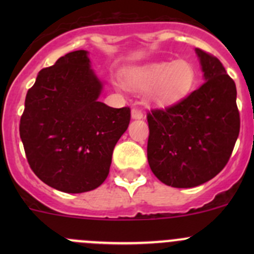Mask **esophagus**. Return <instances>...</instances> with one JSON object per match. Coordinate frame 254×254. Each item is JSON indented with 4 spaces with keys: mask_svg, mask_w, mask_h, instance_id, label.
<instances>
[{
    "mask_svg": "<svg viewBox=\"0 0 254 254\" xmlns=\"http://www.w3.org/2000/svg\"><path fill=\"white\" fill-rule=\"evenodd\" d=\"M131 118H132V119H135V120L142 119V118H143L142 112L139 111V109L134 108V109H132V111H131Z\"/></svg>",
    "mask_w": 254,
    "mask_h": 254,
    "instance_id": "1",
    "label": "esophagus"
}]
</instances>
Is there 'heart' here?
<instances>
[{
    "instance_id": "obj_1",
    "label": "heart",
    "mask_w": 254,
    "mask_h": 254,
    "mask_svg": "<svg viewBox=\"0 0 254 254\" xmlns=\"http://www.w3.org/2000/svg\"><path fill=\"white\" fill-rule=\"evenodd\" d=\"M127 88L146 92V102L160 107L175 106L190 94L196 82L194 66L184 59L131 66L123 73Z\"/></svg>"
}]
</instances>
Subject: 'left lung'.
<instances>
[{
  "instance_id": "1",
  "label": "left lung",
  "mask_w": 254,
  "mask_h": 254,
  "mask_svg": "<svg viewBox=\"0 0 254 254\" xmlns=\"http://www.w3.org/2000/svg\"><path fill=\"white\" fill-rule=\"evenodd\" d=\"M195 54L204 83L176 106L147 114V161L153 175L175 188H193L226 166L240 134L236 84L219 59Z\"/></svg>"
}]
</instances>
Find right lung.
<instances>
[{
    "instance_id": "1",
    "label": "right lung",
    "mask_w": 254,
    "mask_h": 254,
    "mask_svg": "<svg viewBox=\"0 0 254 254\" xmlns=\"http://www.w3.org/2000/svg\"><path fill=\"white\" fill-rule=\"evenodd\" d=\"M103 87L88 51L77 50L43 68L28 91L20 139L33 172L51 188L84 193L108 177L130 109L99 102Z\"/></svg>"
}]
</instances>
